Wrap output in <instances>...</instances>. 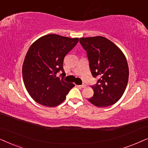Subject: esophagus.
I'll use <instances>...</instances> for the list:
<instances>
[{
  "mask_svg": "<svg viewBox=\"0 0 148 148\" xmlns=\"http://www.w3.org/2000/svg\"><path fill=\"white\" fill-rule=\"evenodd\" d=\"M79 87H80V88H86V84H83V85H82V86H79Z\"/></svg>",
  "mask_w": 148,
  "mask_h": 148,
  "instance_id": "34e87169",
  "label": "esophagus"
}]
</instances>
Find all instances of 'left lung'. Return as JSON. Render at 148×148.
I'll return each mask as SVG.
<instances>
[{
    "mask_svg": "<svg viewBox=\"0 0 148 148\" xmlns=\"http://www.w3.org/2000/svg\"><path fill=\"white\" fill-rule=\"evenodd\" d=\"M79 42L87 52L93 77H99L97 84L92 86L94 96L88 100L98 107L115 104L124 94L129 79V66L124 54L102 36L81 38Z\"/></svg>",
    "mask_w": 148,
    "mask_h": 148,
    "instance_id": "1",
    "label": "left lung"
}]
</instances>
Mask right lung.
<instances>
[{
  "instance_id": "right-lung-1",
  "label": "right lung",
  "mask_w": 148,
  "mask_h": 148,
  "mask_svg": "<svg viewBox=\"0 0 148 148\" xmlns=\"http://www.w3.org/2000/svg\"><path fill=\"white\" fill-rule=\"evenodd\" d=\"M79 42L57 34L40 38L30 46L22 67L23 79L30 96L43 106L53 107L65 100L75 85L64 82L63 60ZM61 70L62 79L56 75Z\"/></svg>"
}]
</instances>
